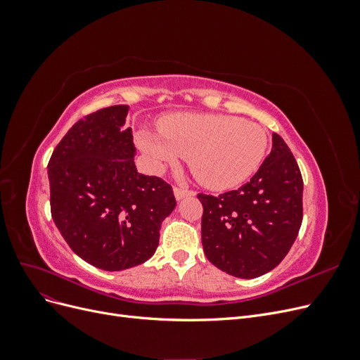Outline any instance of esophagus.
I'll return each instance as SVG.
<instances>
[{
    "label": "esophagus",
    "mask_w": 360,
    "mask_h": 360,
    "mask_svg": "<svg viewBox=\"0 0 360 360\" xmlns=\"http://www.w3.org/2000/svg\"><path fill=\"white\" fill-rule=\"evenodd\" d=\"M174 195H176V198L177 200H183V198H186V197H192V195H195V192L193 191H189V189H186V188H174Z\"/></svg>",
    "instance_id": "1"
}]
</instances>
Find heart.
I'll return each instance as SVG.
<instances>
[{"label":"heart","instance_id":"obj_1","mask_svg":"<svg viewBox=\"0 0 360 360\" xmlns=\"http://www.w3.org/2000/svg\"><path fill=\"white\" fill-rule=\"evenodd\" d=\"M159 134L139 132V148L151 167L162 169L181 156L202 186L225 191L254 176L267 150L266 130L225 114H176L158 123Z\"/></svg>","mask_w":360,"mask_h":360}]
</instances>
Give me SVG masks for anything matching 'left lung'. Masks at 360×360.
<instances>
[{
    "label": "left lung",
    "mask_w": 360,
    "mask_h": 360,
    "mask_svg": "<svg viewBox=\"0 0 360 360\" xmlns=\"http://www.w3.org/2000/svg\"><path fill=\"white\" fill-rule=\"evenodd\" d=\"M303 180L291 150L278 134L263 165L242 188L219 197L198 193L201 242L217 269L252 279L275 269L299 234Z\"/></svg>",
    "instance_id": "obj_1"
}]
</instances>
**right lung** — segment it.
<instances>
[{
    "instance_id": "add662e5",
    "label": "right lung",
    "mask_w": 360,
    "mask_h": 360,
    "mask_svg": "<svg viewBox=\"0 0 360 360\" xmlns=\"http://www.w3.org/2000/svg\"><path fill=\"white\" fill-rule=\"evenodd\" d=\"M127 111L115 105L78 120L48 163L53 222L76 255L110 271L153 255L176 207L171 184L136 171Z\"/></svg>"
}]
</instances>
